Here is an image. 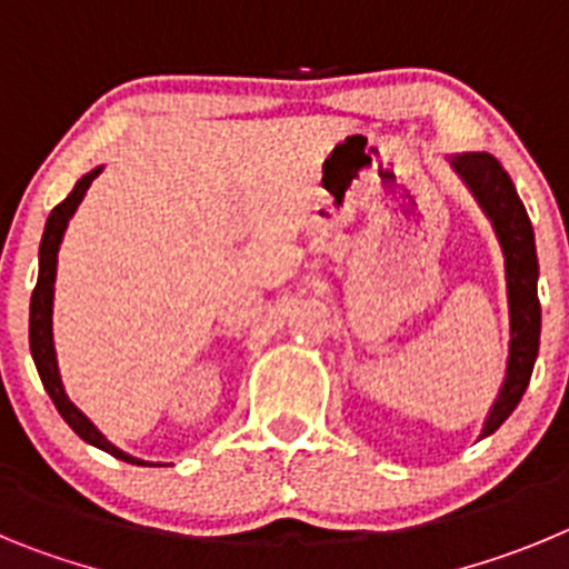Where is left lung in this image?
Here are the masks:
<instances>
[{
  "instance_id": "obj_1",
  "label": "left lung",
  "mask_w": 569,
  "mask_h": 569,
  "mask_svg": "<svg viewBox=\"0 0 569 569\" xmlns=\"http://www.w3.org/2000/svg\"><path fill=\"white\" fill-rule=\"evenodd\" d=\"M448 161L493 227L501 258H505L510 311L508 368H505L499 397H496L488 419H485L482 437H479L485 439L516 411L521 393L530 386V373H533L536 357H539L541 306L539 291H536L539 258H536L533 227H530V218L525 212V203L516 196L513 181H510L508 172L501 170V163L488 152H462V156H450Z\"/></svg>"
}]
</instances>
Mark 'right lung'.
<instances>
[{
	"label": "right lung",
	"instance_id": "add662e5",
	"mask_svg": "<svg viewBox=\"0 0 569 569\" xmlns=\"http://www.w3.org/2000/svg\"><path fill=\"white\" fill-rule=\"evenodd\" d=\"M104 167H96V170L84 172V176L76 181L73 192H70L59 207L50 212L48 223H44V234H42V247H39V280H36L33 297H30V355H33L36 371L42 377L44 391L50 393L53 399V406L59 408L61 419L84 439L87 445H93V448L104 450L110 457L121 459V462L130 465H152L144 462V459H136L130 453H124L121 448L110 442L104 433L96 428L79 408L70 402V397L64 393V386H61V373H59V362H56V346H53V291H56V263H59V247L61 238H64V229H68L70 218L76 214L79 203L84 201L87 189L96 178L101 176Z\"/></svg>",
	"mask_w": 569,
	"mask_h": 569
}]
</instances>
